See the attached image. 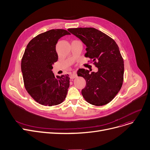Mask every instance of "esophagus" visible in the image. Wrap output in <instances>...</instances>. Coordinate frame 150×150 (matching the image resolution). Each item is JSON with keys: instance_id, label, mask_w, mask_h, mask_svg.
Here are the masks:
<instances>
[{"instance_id": "34e87169", "label": "esophagus", "mask_w": 150, "mask_h": 150, "mask_svg": "<svg viewBox=\"0 0 150 150\" xmlns=\"http://www.w3.org/2000/svg\"><path fill=\"white\" fill-rule=\"evenodd\" d=\"M76 77H77V75L76 73H73L70 75V78L71 79H74Z\"/></svg>"}]
</instances>
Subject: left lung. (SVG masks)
<instances>
[{
	"instance_id": "8db88e82",
	"label": "left lung",
	"mask_w": 150,
	"mask_h": 150,
	"mask_svg": "<svg viewBox=\"0 0 150 150\" xmlns=\"http://www.w3.org/2000/svg\"><path fill=\"white\" fill-rule=\"evenodd\" d=\"M86 45L84 57L98 69L97 72L80 69L77 75L86 82L82 96L88 103L103 106L111 102L119 93L123 82L124 61L115 41L94 28H69Z\"/></svg>"
}]
</instances>
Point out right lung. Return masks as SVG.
<instances>
[{
	"mask_svg": "<svg viewBox=\"0 0 150 150\" xmlns=\"http://www.w3.org/2000/svg\"><path fill=\"white\" fill-rule=\"evenodd\" d=\"M70 34L64 29H52L39 34L29 42L23 54L21 70L25 88L42 105H58L66 97L69 75L55 77L52 69L58 58L56 52L58 41Z\"/></svg>",
	"mask_w": 150,
	"mask_h": 150,
	"instance_id": "obj_1",
	"label": "right lung"
}]
</instances>
